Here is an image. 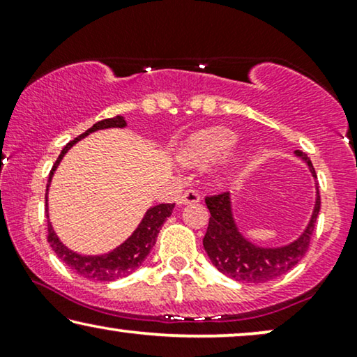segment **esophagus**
I'll use <instances>...</instances> for the list:
<instances>
[{
  "instance_id": "34e87169",
  "label": "esophagus",
  "mask_w": 357,
  "mask_h": 357,
  "mask_svg": "<svg viewBox=\"0 0 357 357\" xmlns=\"http://www.w3.org/2000/svg\"><path fill=\"white\" fill-rule=\"evenodd\" d=\"M178 204H190V203H198L199 202V193L197 190H187L182 197H178Z\"/></svg>"
}]
</instances>
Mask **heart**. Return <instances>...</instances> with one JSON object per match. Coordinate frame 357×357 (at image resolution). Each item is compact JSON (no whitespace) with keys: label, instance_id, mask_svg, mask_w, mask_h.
Instances as JSON below:
<instances>
[{"label":"heart","instance_id":"heart-1","mask_svg":"<svg viewBox=\"0 0 357 357\" xmlns=\"http://www.w3.org/2000/svg\"><path fill=\"white\" fill-rule=\"evenodd\" d=\"M237 143V135L232 130L224 126H213V128L198 131L190 136L183 146L182 158L187 162L204 165L221 159Z\"/></svg>","mask_w":357,"mask_h":357}]
</instances>
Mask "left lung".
Returning a JSON list of instances; mask_svg holds the SVG:
<instances>
[{"mask_svg":"<svg viewBox=\"0 0 357 357\" xmlns=\"http://www.w3.org/2000/svg\"><path fill=\"white\" fill-rule=\"evenodd\" d=\"M294 154L304 160L312 177L317 178L310 159L301 151H296ZM315 190V206L304 232L296 241L281 247H261L243 236L234 218L231 193L208 197L204 202L211 218L204 234L203 247L209 260L222 275L245 284H261L286 275L309 250L317 216L320 213V193L317 183Z\"/></svg>","mask_w":357,"mask_h":357,"instance_id":"1","label":"left lung"}]
</instances>
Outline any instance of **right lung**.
Returning a JSON list of instances; mask_svg holds the SVG:
<instances>
[{
    "mask_svg": "<svg viewBox=\"0 0 357 357\" xmlns=\"http://www.w3.org/2000/svg\"><path fill=\"white\" fill-rule=\"evenodd\" d=\"M125 126H126V121L121 115H116L114 119H105V120L97 121V123L92 125L89 130L84 131L81 136H77L76 139L70 141V143L63 148L61 154L58 155L56 162L53 164L50 175H48L47 195H45L48 242H50V247L53 248V252L56 253L61 261H65L66 265L70 266L73 271L77 273L79 276L87 278V280H92V281H107V282L115 281L119 280V278L128 276L131 271H135L136 268L144 261V258L149 255L151 248H153V245L155 243V238H158L160 227H162L165 219L172 214V209L175 206L174 203V204H158V206L149 208L143 216V219H141L138 227L133 231V234H131L123 243H120L119 247H115L114 250H110L109 253H102V255H81V253L73 252L71 248H68L65 243L58 238L56 232L53 231L50 218H48V188H50L53 174H55L56 167L60 165L61 159L65 158V154L77 143V141L86 138L87 135L94 133V131H99V130L125 128Z\"/></svg>",
    "mask_w": 357,
    "mask_h": 357,
    "instance_id": "1",
    "label": "right lung"
}]
</instances>
